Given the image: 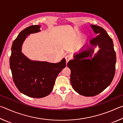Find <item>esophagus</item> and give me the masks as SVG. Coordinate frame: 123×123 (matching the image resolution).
<instances>
[{"instance_id":"34e87169","label":"esophagus","mask_w":123,"mask_h":123,"mask_svg":"<svg viewBox=\"0 0 123 123\" xmlns=\"http://www.w3.org/2000/svg\"><path fill=\"white\" fill-rule=\"evenodd\" d=\"M71 59H72V56L71 55H69V54H68L66 56V62L67 63V62L70 60Z\"/></svg>"}]
</instances>
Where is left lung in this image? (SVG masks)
Listing matches in <instances>:
<instances>
[{"mask_svg": "<svg viewBox=\"0 0 123 123\" xmlns=\"http://www.w3.org/2000/svg\"><path fill=\"white\" fill-rule=\"evenodd\" d=\"M95 34L99 35L90 41L93 47L98 45L100 50L92 59L93 49L74 56L67 66L71 70L70 83L77 93L85 97L99 94L111 84L116 71V54L113 43L105 29L91 25ZM93 48V47H92Z\"/></svg>", "mask_w": 123, "mask_h": 123, "instance_id": "8db88e82", "label": "left lung"}]
</instances>
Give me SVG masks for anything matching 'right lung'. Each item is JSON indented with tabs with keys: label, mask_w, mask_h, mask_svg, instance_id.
<instances>
[{
	"label": "right lung",
	"mask_w": 123,
	"mask_h": 123,
	"mask_svg": "<svg viewBox=\"0 0 123 123\" xmlns=\"http://www.w3.org/2000/svg\"><path fill=\"white\" fill-rule=\"evenodd\" d=\"M40 25H33L20 32L12 43L10 66L17 88L27 96L41 98L53 90L55 80L66 66V60L57 63L34 61L23 54L22 45L25 39L32 33L40 31Z\"/></svg>",
	"instance_id": "right-lung-1"
}]
</instances>
